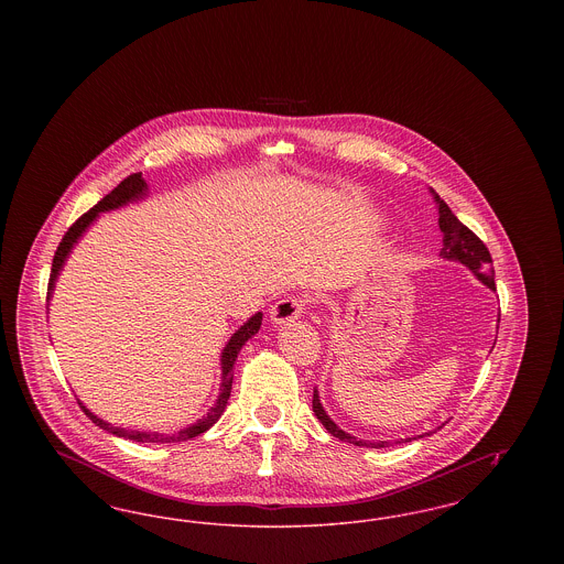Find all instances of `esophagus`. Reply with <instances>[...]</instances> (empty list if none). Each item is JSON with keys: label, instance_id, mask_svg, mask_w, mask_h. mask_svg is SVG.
<instances>
[{"label": "esophagus", "instance_id": "34e87169", "mask_svg": "<svg viewBox=\"0 0 564 564\" xmlns=\"http://www.w3.org/2000/svg\"><path fill=\"white\" fill-rule=\"evenodd\" d=\"M308 304V297L306 295H290V297H283L279 300L272 308H270V319L276 325H283V323L294 322L302 311L306 308Z\"/></svg>", "mask_w": 564, "mask_h": 564}]
</instances>
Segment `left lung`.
<instances>
[{
    "label": "left lung",
    "mask_w": 564,
    "mask_h": 564,
    "mask_svg": "<svg viewBox=\"0 0 564 564\" xmlns=\"http://www.w3.org/2000/svg\"><path fill=\"white\" fill-rule=\"evenodd\" d=\"M435 194V192H433ZM435 200H437V209H440V230L444 232V247L440 251L442 258L446 260H456L460 264H465L467 269L471 270L484 285H488L490 290H495V270H492V258H490V251L488 247L484 245L463 221L456 219V215L451 212V207L435 194ZM313 412L315 416L323 423V427L329 431L334 437L343 440V442H349L355 446H366V448H387L391 442H366V440H357L349 433L336 427V423L325 414L322 402H319V393L317 389L313 391ZM444 427V425H442ZM437 427V430H442ZM435 431L430 433H423L421 437L431 435ZM412 437H405V440H398L395 444H402V442H410Z\"/></svg>",
    "instance_id": "8db88e82"
}]
</instances>
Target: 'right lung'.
Returning a JSON list of instances; mask_svg holds the SVG:
<instances>
[{"label": "right lung", "mask_w": 564, "mask_h": 564, "mask_svg": "<svg viewBox=\"0 0 564 564\" xmlns=\"http://www.w3.org/2000/svg\"><path fill=\"white\" fill-rule=\"evenodd\" d=\"M145 189H148V186H145V180L141 177V173H133V175H129L127 180H122L109 194H106L93 209H88L86 214L80 215V217L69 226V230L65 232V237L61 239L56 251H54L53 269H51V279H48L46 300H51L54 279L58 276V270L63 269L65 258L69 256L72 247L80 239L82 232L93 224V219L101 214V212H109V209L122 207V205L131 203L134 198L143 196ZM260 325H262V313H256L249 322L237 329V334H235V336L230 338V343L224 347V352H221V389H219L221 393H219V398H217L214 408L209 410V414H207L205 419L196 421L194 425H189L186 430L173 431V433L122 430V427H113V425H109L106 421L97 419V416H95L90 410H86L82 403L80 408L84 410V414H86L97 427H101V430H106L108 433H113V435H118V437L133 440V442H139V444H171V442H186V440H192V437L205 433L209 427H214L215 423H217V419L221 416V412H224V408H226V403H228V398H230V389H232V366H235V361H237V355H239L242 345H245L253 334H258Z\"/></svg>", "instance_id": "add662e5"}]
</instances>
